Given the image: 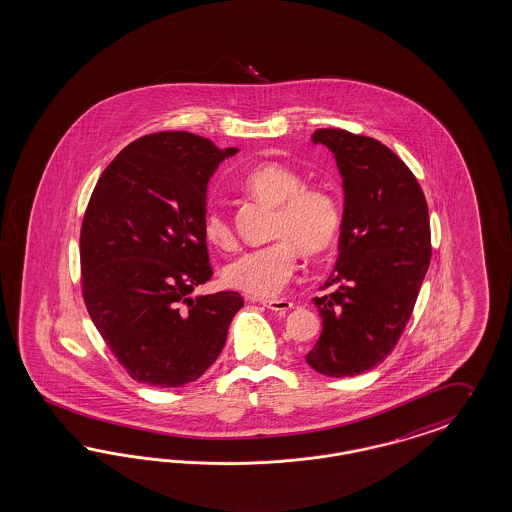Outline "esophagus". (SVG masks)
Wrapping results in <instances>:
<instances>
[{
	"mask_svg": "<svg viewBox=\"0 0 512 512\" xmlns=\"http://www.w3.org/2000/svg\"><path fill=\"white\" fill-rule=\"evenodd\" d=\"M263 306L270 308V310H274V312L285 314V312H287V310H291L295 304H293L291 300L287 299H268L263 300Z\"/></svg>",
	"mask_w": 512,
	"mask_h": 512,
	"instance_id": "esophagus-1",
	"label": "esophagus"
}]
</instances>
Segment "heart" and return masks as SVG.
Returning <instances> with one entry per match:
<instances>
[{"mask_svg":"<svg viewBox=\"0 0 512 512\" xmlns=\"http://www.w3.org/2000/svg\"><path fill=\"white\" fill-rule=\"evenodd\" d=\"M242 189L253 198L276 206L272 238H280L259 249H251L223 270V282L249 297L266 299L282 291L297 268V247L308 257H319L333 249L342 230V208L335 194L306 187L299 172L265 162L249 170ZM202 232L210 246L229 251L236 236L229 215L210 208L202 219Z\"/></svg>","mask_w":512,"mask_h":512,"instance_id":"heart-1","label":"heart"}]
</instances>
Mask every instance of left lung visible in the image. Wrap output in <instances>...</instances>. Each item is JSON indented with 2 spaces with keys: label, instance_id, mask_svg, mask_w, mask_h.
Segmentation results:
<instances>
[{
  "label": "left lung",
  "instance_id": "8db88e82",
  "mask_svg": "<svg viewBox=\"0 0 512 512\" xmlns=\"http://www.w3.org/2000/svg\"><path fill=\"white\" fill-rule=\"evenodd\" d=\"M335 155L344 213L335 272L314 299L321 336L306 363L325 376H355L382 363L403 335L431 261L429 212L418 179L378 140L319 128Z\"/></svg>",
  "mask_w": 512,
  "mask_h": 512
}]
</instances>
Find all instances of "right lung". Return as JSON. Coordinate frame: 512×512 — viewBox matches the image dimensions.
<instances>
[{"label":"right lung","instance_id":"1","mask_svg":"<svg viewBox=\"0 0 512 512\" xmlns=\"http://www.w3.org/2000/svg\"><path fill=\"white\" fill-rule=\"evenodd\" d=\"M236 151L191 132L149 134L126 145L92 191L81 227L83 299L140 384L194 382L244 306L236 291L189 297L213 274L202 232L208 181Z\"/></svg>","mask_w":512,"mask_h":512}]
</instances>
